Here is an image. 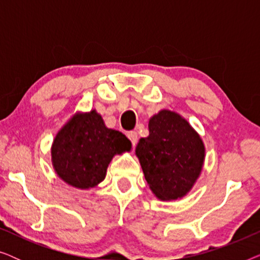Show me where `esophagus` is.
Instances as JSON below:
<instances>
[{
	"instance_id": "esophagus-1",
	"label": "esophagus",
	"mask_w": 260,
	"mask_h": 260,
	"mask_svg": "<svg viewBox=\"0 0 260 260\" xmlns=\"http://www.w3.org/2000/svg\"><path fill=\"white\" fill-rule=\"evenodd\" d=\"M127 137H129V140L131 141L133 145H136L138 141V134L136 131H130V133H127Z\"/></svg>"
}]
</instances>
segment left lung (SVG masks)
I'll return each mask as SVG.
<instances>
[{"label":"left lung","instance_id":"obj_1","mask_svg":"<svg viewBox=\"0 0 260 260\" xmlns=\"http://www.w3.org/2000/svg\"><path fill=\"white\" fill-rule=\"evenodd\" d=\"M148 127L135 150L145 181L159 200L182 199L201 175L204 141L186 118L167 109L150 117Z\"/></svg>","mask_w":260,"mask_h":260}]
</instances>
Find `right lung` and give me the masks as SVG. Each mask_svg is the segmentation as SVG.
<instances>
[{"label":"right lung","instance_id":"obj_1","mask_svg":"<svg viewBox=\"0 0 260 260\" xmlns=\"http://www.w3.org/2000/svg\"><path fill=\"white\" fill-rule=\"evenodd\" d=\"M129 151L131 142L125 135L106 126L95 110L78 111L53 140L52 166L63 182L87 190L105 179L110 162L116 155Z\"/></svg>","mask_w":260,"mask_h":260}]
</instances>
